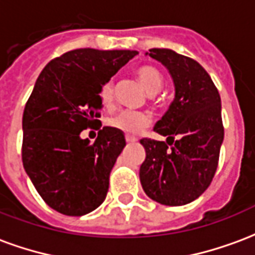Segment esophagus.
I'll return each instance as SVG.
<instances>
[{
  "instance_id": "34e87169",
  "label": "esophagus",
  "mask_w": 255,
  "mask_h": 255,
  "mask_svg": "<svg viewBox=\"0 0 255 255\" xmlns=\"http://www.w3.org/2000/svg\"><path fill=\"white\" fill-rule=\"evenodd\" d=\"M126 140H127V143H132V142H135L136 139L133 138V136H129V135H127V136H126Z\"/></svg>"
}]
</instances>
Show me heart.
<instances>
[{
    "mask_svg": "<svg viewBox=\"0 0 255 255\" xmlns=\"http://www.w3.org/2000/svg\"><path fill=\"white\" fill-rule=\"evenodd\" d=\"M135 75L138 78L139 83L142 84L144 90L149 94L158 93L164 86V76L157 67L154 65H142L135 71ZM113 93H115V84L112 80L106 82L101 86L100 89V100L105 106H111L113 102ZM109 126L116 128L128 135H135L140 132L143 128L150 124L149 115L143 112L135 111H122L117 115L109 119Z\"/></svg>",
    "mask_w": 255,
    "mask_h": 255,
    "instance_id": "obj_1",
    "label": "heart"
}]
</instances>
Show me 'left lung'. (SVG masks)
Here are the masks:
<instances>
[{
    "label": "left lung",
    "instance_id": "8db88e82",
    "mask_svg": "<svg viewBox=\"0 0 255 255\" xmlns=\"http://www.w3.org/2000/svg\"><path fill=\"white\" fill-rule=\"evenodd\" d=\"M168 68L175 100L155 124L166 142L143 138L146 158L139 177L147 197L168 206L192 202L210 186L224 139L221 100L209 73L192 58L171 49H150Z\"/></svg>",
    "mask_w": 255,
    "mask_h": 255
}]
</instances>
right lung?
<instances>
[{
    "instance_id": "add662e5",
    "label": "right lung",
    "mask_w": 255,
    "mask_h": 255,
    "mask_svg": "<svg viewBox=\"0 0 255 255\" xmlns=\"http://www.w3.org/2000/svg\"><path fill=\"white\" fill-rule=\"evenodd\" d=\"M136 54L76 49L52 60L36 79L23 113L21 160L38 194L58 213L83 216L105 201L126 138L104 127L90 144L80 132L101 128V86Z\"/></svg>"
}]
</instances>
